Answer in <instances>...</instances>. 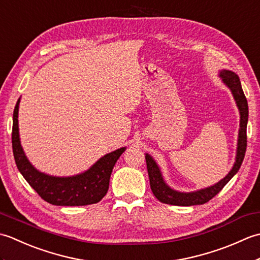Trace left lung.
<instances>
[{
    "label": "left lung",
    "instance_id": "obj_1",
    "mask_svg": "<svg viewBox=\"0 0 260 260\" xmlns=\"http://www.w3.org/2000/svg\"><path fill=\"white\" fill-rule=\"evenodd\" d=\"M220 77L223 81V84L229 87L234 95L237 106H238L239 113H240V128H239V135H238V147H237V155H236V162L234 164V168L231 169L230 172L227 176L219 181L218 183L211 185L206 189H201L194 192H179L165 183L163 180V176L159 168L157 167L156 162L154 161L151 155L146 154V165H147V172L148 178H150V184L153 194L155 196L158 201L167 204H172V206H182V207H189V206H197V204H203L211 200L213 197H215L218 193L223 189V186L228 183V182L233 179V176L238 172L241 163L244 161L246 147H247V123H248V103L244 90L241 88L240 79L233 71L229 70H222L220 71Z\"/></svg>",
    "mask_w": 260,
    "mask_h": 260
}]
</instances>
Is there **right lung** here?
Here are the masks:
<instances>
[{
    "label": "right lung",
    "instance_id": "obj_1",
    "mask_svg": "<svg viewBox=\"0 0 260 260\" xmlns=\"http://www.w3.org/2000/svg\"><path fill=\"white\" fill-rule=\"evenodd\" d=\"M19 104L20 99L13 112L12 148L16 167L27 183L43 200L54 206H87L101 201L108 191L114 165L126 147L106 154L81 174L59 178L39 172L26 158L21 146L18 124Z\"/></svg>",
    "mask_w": 260,
    "mask_h": 260
}]
</instances>
